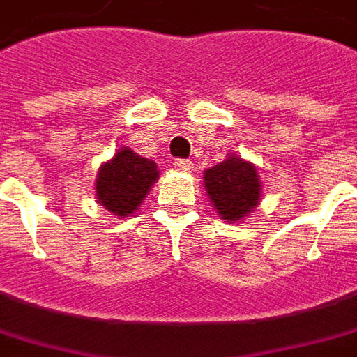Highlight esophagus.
<instances>
[{
    "label": "esophagus",
    "instance_id": "esophagus-1",
    "mask_svg": "<svg viewBox=\"0 0 357 357\" xmlns=\"http://www.w3.org/2000/svg\"><path fill=\"white\" fill-rule=\"evenodd\" d=\"M174 166L181 172H189L191 170V166H193V162L185 160V158H178V160L174 162Z\"/></svg>",
    "mask_w": 357,
    "mask_h": 357
}]
</instances>
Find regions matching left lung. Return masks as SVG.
Wrapping results in <instances>:
<instances>
[{
  "instance_id": "1",
  "label": "left lung",
  "mask_w": 357,
  "mask_h": 357,
  "mask_svg": "<svg viewBox=\"0 0 357 357\" xmlns=\"http://www.w3.org/2000/svg\"><path fill=\"white\" fill-rule=\"evenodd\" d=\"M204 187L220 218L241 220L259 203L261 183L253 164L241 158H228L204 172Z\"/></svg>"
}]
</instances>
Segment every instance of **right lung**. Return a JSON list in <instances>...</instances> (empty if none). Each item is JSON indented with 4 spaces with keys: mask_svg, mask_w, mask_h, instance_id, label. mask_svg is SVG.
Masks as SVG:
<instances>
[{
    "mask_svg": "<svg viewBox=\"0 0 357 357\" xmlns=\"http://www.w3.org/2000/svg\"><path fill=\"white\" fill-rule=\"evenodd\" d=\"M158 179V166L123 146L98 172L96 197L104 208L126 218L135 211Z\"/></svg>",
    "mask_w": 357,
    "mask_h": 357,
    "instance_id": "obj_1",
    "label": "right lung"
}]
</instances>
